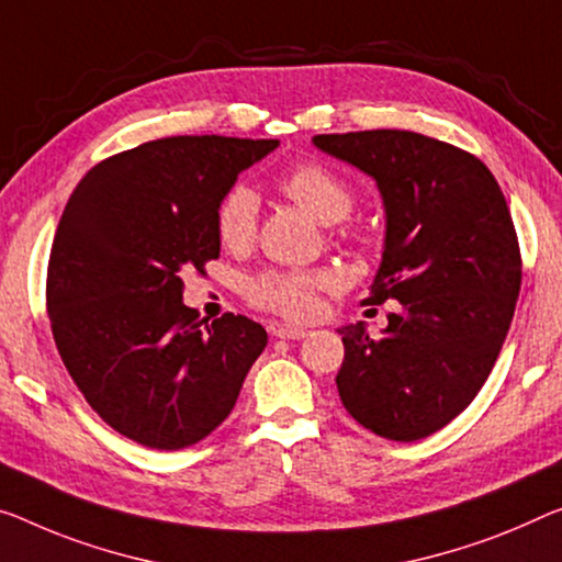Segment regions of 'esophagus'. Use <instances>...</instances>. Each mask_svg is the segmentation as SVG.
I'll list each match as a JSON object with an SVG mask.
<instances>
[{
    "instance_id": "1",
    "label": "esophagus",
    "mask_w": 562,
    "mask_h": 562,
    "mask_svg": "<svg viewBox=\"0 0 562 562\" xmlns=\"http://www.w3.org/2000/svg\"><path fill=\"white\" fill-rule=\"evenodd\" d=\"M271 334L279 336V339H293V341H299V339H304V336H308L306 329H299V326H286V324L271 326Z\"/></svg>"
}]
</instances>
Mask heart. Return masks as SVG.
Wrapping results in <instances>:
<instances>
[{
  "label": "heart",
  "mask_w": 562,
  "mask_h": 562,
  "mask_svg": "<svg viewBox=\"0 0 562 562\" xmlns=\"http://www.w3.org/2000/svg\"><path fill=\"white\" fill-rule=\"evenodd\" d=\"M281 191L326 226L341 223L353 209V193L331 168L301 162L281 178ZM261 201L251 186H231L215 209V236L228 251H246L254 244ZM334 286L329 271H263L244 283L254 306L289 318H306L316 308V293Z\"/></svg>",
  "instance_id": "b5f03b06"
}]
</instances>
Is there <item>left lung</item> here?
I'll use <instances>...</instances> for the list:
<instances>
[{
    "instance_id": "1",
    "label": "left lung",
    "mask_w": 562,
    "mask_h": 562,
    "mask_svg": "<svg viewBox=\"0 0 562 562\" xmlns=\"http://www.w3.org/2000/svg\"><path fill=\"white\" fill-rule=\"evenodd\" d=\"M318 150L376 180L386 233L367 304L400 301L371 339L341 326L336 390L361 427L414 442L468 409L510 329L522 281L505 195L485 162L409 131L316 135Z\"/></svg>"
}]
</instances>
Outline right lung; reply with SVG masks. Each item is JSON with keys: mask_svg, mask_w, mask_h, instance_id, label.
Here are the masks:
<instances>
[{"mask_svg": "<svg viewBox=\"0 0 562 562\" xmlns=\"http://www.w3.org/2000/svg\"><path fill=\"white\" fill-rule=\"evenodd\" d=\"M279 140L176 135L88 170L65 205L47 266L59 357L90 407L150 450L201 442L236 407L266 329L213 324L183 304L180 271L218 258L215 209Z\"/></svg>", "mask_w": 562, "mask_h": 562, "instance_id": "obj_1", "label": "right lung"}]
</instances>
